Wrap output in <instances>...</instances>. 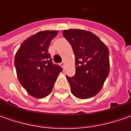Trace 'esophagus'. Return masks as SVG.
<instances>
[{
    "label": "esophagus",
    "instance_id": "obj_1",
    "mask_svg": "<svg viewBox=\"0 0 131 131\" xmlns=\"http://www.w3.org/2000/svg\"><path fill=\"white\" fill-rule=\"evenodd\" d=\"M60 66H61L63 68H65V63H64V62H62V63H60Z\"/></svg>",
    "mask_w": 131,
    "mask_h": 131
}]
</instances>
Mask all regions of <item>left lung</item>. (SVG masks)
I'll use <instances>...</instances> for the list:
<instances>
[{"mask_svg":"<svg viewBox=\"0 0 131 131\" xmlns=\"http://www.w3.org/2000/svg\"><path fill=\"white\" fill-rule=\"evenodd\" d=\"M63 34L75 54V75L66 76L71 93L80 99L92 98L100 92L109 73L108 47L88 30L69 29Z\"/></svg>","mask_w":131,"mask_h":131,"instance_id":"1","label":"left lung"}]
</instances>
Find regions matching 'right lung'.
Listing matches in <instances>:
<instances>
[{
	"instance_id": "add662e5",
	"label": "right lung",
	"mask_w": 131,
	"mask_h": 131,
	"mask_svg": "<svg viewBox=\"0 0 131 131\" xmlns=\"http://www.w3.org/2000/svg\"><path fill=\"white\" fill-rule=\"evenodd\" d=\"M58 30H45L30 36L23 41L14 58L18 79L30 95L43 98L49 95L58 74L63 71L53 64L48 52L51 41Z\"/></svg>"
}]
</instances>
